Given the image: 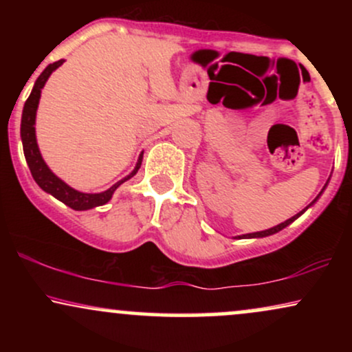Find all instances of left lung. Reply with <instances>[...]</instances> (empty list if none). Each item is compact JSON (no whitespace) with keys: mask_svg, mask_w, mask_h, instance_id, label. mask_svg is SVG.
I'll list each match as a JSON object with an SVG mask.
<instances>
[{"mask_svg":"<svg viewBox=\"0 0 352 352\" xmlns=\"http://www.w3.org/2000/svg\"><path fill=\"white\" fill-rule=\"evenodd\" d=\"M328 182H329V180H328ZM328 182H326V185H324V187H322V190H321V192H319V195L316 197V199H314L313 201H311V204L308 205V207H306V208H302L300 213H296V215H294V217H292V218H288V220H286V221H283V223H280V225H276V227H273V228H268V230H263V232H254V233H246V235H241V236H238V238H263V236H270V235H274V233L281 232V230H283V228H286V227H288V225H289V223H293V221H294V220H296V218H298V217H301V215H302V213H305V212H306V210H308L309 207H313V204H314V201H316V200L319 199V197H321V193H322V192H324V188H326V187H328Z\"/></svg>","mask_w":352,"mask_h":352,"instance_id":"1","label":"left lung"}]
</instances>
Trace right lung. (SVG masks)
<instances>
[{
    "instance_id": "obj_1",
    "label": "right lung",
    "mask_w": 352,
    "mask_h": 352,
    "mask_svg": "<svg viewBox=\"0 0 352 352\" xmlns=\"http://www.w3.org/2000/svg\"><path fill=\"white\" fill-rule=\"evenodd\" d=\"M64 63V59L58 60V63H52L41 72L38 79H36L33 91H31L30 98H28L26 102H24L23 109V117H21V140H23V151L24 157H26L28 167H30L31 175L36 184L41 187L46 193H51L54 199L63 201L64 205L71 207L72 210H91L96 207H100V205L107 204L109 200L112 199L114 192L124 182L135 175L137 170L140 168V164H142L144 152L139 155V160H137L135 168L129 173L127 177H124L122 180H119L117 184L112 185L111 188H107L106 192L100 193H84L79 192V190L69 187L66 182H63L58 175H54L50 167H47L46 162H44L41 152H39L38 142H36V111H38L39 99H41V89L46 84V80L50 79L52 71H56L60 64Z\"/></svg>"
}]
</instances>
